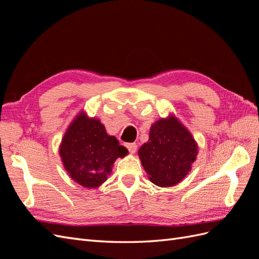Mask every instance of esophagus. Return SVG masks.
<instances>
[{"instance_id":"34e87169","label":"esophagus","mask_w":259,"mask_h":259,"mask_svg":"<svg viewBox=\"0 0 259 259\" xmlns=\"http://www.w3.org/2000/svg\"><path fill=\"white\" fill-rule=\"evenodd\" d=\"M125 147L129 150V152L131 154H134L137 151V144L136 143H127L125 144Z\"/></svg>"}]
</instances>
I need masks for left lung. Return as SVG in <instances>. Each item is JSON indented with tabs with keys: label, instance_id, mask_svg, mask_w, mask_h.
Segmentation results:
<instances>
[{
	"label": "left lung",
	"instance_id": "obj_1",
	"mask_svg": "<svg viewBox=\"0 0 259 259\" xmlns=\"http://www.w3.org/2000/svg\"><path fill=\"white\" fill-rule=\"evenodd\" d=\"M197 144L177 118L170 116L152 124L149 141L139 149V157L150 181L161 188L178 184L196 159Z\"/></svg>",
	"mask_w": 259,
	"mask_h": 259
}]
</instances>
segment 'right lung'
I'll use <instances>...</instances> for the list:
<instances>
[{
	"mask_svg": "<svg viewBox=\"0 0 259 259\" xmlns=\"http://www.w3.org/2000/svg\"><path fill=\"white\" fill-rule=\"evenodd\" d=\"M128 150L119 146L115 137L108 136L98 119L80 113L66 132L59 148L65 169L71 179L85 188H98L104 183L117 158Z\"/></svg>",
	"mask_w": 259,
	"mask_h": 259,
	"instance_id": "add662e5",
	"label": "right lung"
}]
</instances>
